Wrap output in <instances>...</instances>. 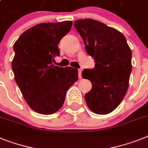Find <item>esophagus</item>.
<instances>
[{"mask_svg": "<svg viewBox=\"0 0 148 148\" xmlns=\"http://www.w3.org/2000/svg\"><path fill=\"white\" fill-rule=\"evenodd\" d=\"M79 79H82V70L81 69H79Z\"/></svg>", "mask_w": 148, "mask_h": 148, "instance_id": "34e87169", "label": "esophagus"}]
</instances>
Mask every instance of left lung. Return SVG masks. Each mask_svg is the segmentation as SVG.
<instances>
[{
  "instance_id": "1",
  "label": "left lung",
  "mask_w": 148,
  "mask_h": 148,
  "mask_svg": "<svg viewBox=\"0 0 148 148\" xmlns=\"http://www.w3.org/2000/svg\"><path fill=\"white\" fill-rule=\"evenodd\" d=\"M74 25L83 39L95 67L84 69L83 79L90 80L91 90L85 95L93 113L108 114L125 97L132 72V51L125 36L118 30L92 19H79Z\"/></svg>"
}]
</instances>
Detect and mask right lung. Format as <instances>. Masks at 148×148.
Instances as JSON below:
<instances>
[{"label":"right lung","instance_id":"obj_1","mask_svg":"<svg viewBox=\"0 0 148 148\" xmlns=\"http://www.w3.org/2000/svg\"><path fill=\"white\" fill-rule=\"evenodd\" d=\"M72 21L40 23L27 29L13 45L11 66L23 97L35 112L50 115L60 109L68 89L78 80V69L53 64L58 44Z\"/></svg>","mask_w":148,"mask_h":148}]
</instances>
